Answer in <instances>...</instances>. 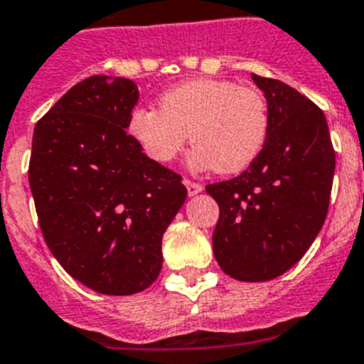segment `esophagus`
I'll list each match as a JSON object with an SVG mask.
<instances>
[{
	"instance_id": "1",
	"label": "esophagus",
	"mask_w": 364,
	"mask_h": 364,
	"mask_svg": "<svg viewBox=\"0 0 364 364\" xmlns=\"http://www.w3.org/2000/svg\"><path fill=\"white\" fill-rule=\"evenodd\" d=\"M184 186H186V189H188L189 197H195V195H198V193L204 189L200 184H197V182H191V180H188V178H184Z\"/></svg>"
}]
</instances>
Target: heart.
Listing matches in <instances>:
<instances>
[{
    "instance_id": "1",
    "label": "heart",
    "mask_w": 364,
    "mask_h": 364,
    "mask_svg": "<svg viewBox=\"0 0 364 364\" xmlns=\"http://www.w3.org/2000/svg\"><path fill=\"white\" fill-rule=\"evenodd\" d=\"M159 109H134L127 122L129 136L156 164H171L191 136V167L231 175L252 166L268 138L264 96L230 80L180 83L160 95Z\"/></svg>"
}]
</instances>
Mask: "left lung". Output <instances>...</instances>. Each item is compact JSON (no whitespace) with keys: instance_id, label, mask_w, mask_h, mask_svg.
Wrapping results in <instances>:
<instances>
[{"instance_id":"obj_1","label":"left lung","mask_w":364,"mask_h":364,"mask_svg":"<svg viewBox=\"0 0 364 364\" xmlns=\"http://www.w3.org/2000/svg\"><path fill=\"white\" fill-rule=\"evenodd\" d=\"M252 78L268 104L264 147L246 171L205 191L220 210L213 231L218 266L237 281L260 282L297 264L319 235L336 153L314 102L284 82Z\"/></svg>"}]
</instances>
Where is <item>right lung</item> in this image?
Returning a JSON list of instances; mask_svg holds the SVG:
<instances>
[{
  "label": "right lung",
  "instance_id": "1",
  "mask_svg": "<svg viewBox=\"0 0 364 364\" xmlns=\"http://www.w3.org/2000/svg\"><path fill=\"white\" fill-rule=\"evenodd\" d=\"M134 82L91 76L34 127L28 184L41 233L70 277L104 295H133L162 269V237L184 205L180 175L127 133Z\"/></svg>",
  "mask_w": 364,
  "mask_h": 364
}]
</instances>
